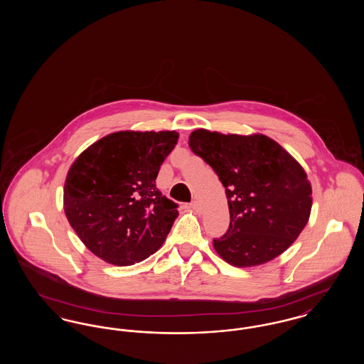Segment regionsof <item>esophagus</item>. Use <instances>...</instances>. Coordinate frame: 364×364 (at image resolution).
I'll return each mask as SVG.
<instances>
[{"instance_id":"obj_1","label":"esophagus","mask_w":364,"mask_h":364,"mask_svg":"<svg viewBox=\"0 0 364 364\" xmlns=\"http://www.w3.org/2000/svg\"><path fill=\"white\" fill-rule=\"evenodd\" d=\"M191 208H193L196 213H200V210H202V208H200V205L196 202V200H193L192 203L190 205Z\"/></svg>"}]
</instances>
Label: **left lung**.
I'll use <instances>...</instances> for the list:
<instances>
[{
  "label": "left lung",
  "mask_w": 364,
  "mask_h": 364,
  "mask_svg": "<svg viewBox=\"0 0 364 364\" xmlns=\"http://www.w3.org/2000/svg\"><path fill=\"white\" fill-rule=\"evenodd\" d=\"M191 150L225 187L230 224L213 245L236 267L277 258L310 218L311 184L300 164L276 140L262 134L224 135L196 129Z\"/></svg>",
  "instance_id": "left-lung-1"
}]
</instances>
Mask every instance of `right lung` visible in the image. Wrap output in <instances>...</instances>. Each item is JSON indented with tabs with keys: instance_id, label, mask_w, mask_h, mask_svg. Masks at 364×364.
<instances>
[{
	"instance_id": "add662e5",
	"label": "right lung",
	"mask_w": 364,
	"mask_h": 364,
	"mask_svg": "<svg viewBox=\"0 0 364 364\" xmlns=\"http://www.w3.org/2000/svg\"><path fill=\"white\" fill-rule=\"evenodd\" d=\"M177 139L176 131H119L75 159L65 178L64 211L94 255L131 266L164 244L178 211L156 178Z\"/></svg>"
}]
</instances>
